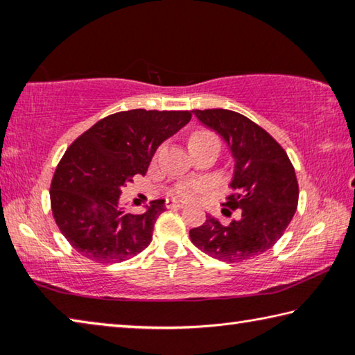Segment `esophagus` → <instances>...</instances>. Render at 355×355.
Here are the masks:
<instances>
[{
    "label": "esophagus",
    "instance_id": "obj_1",
    "mask_svg": "<svg viewBox=\"0 0 355 355\" xmlns=\"http://www.w3.org/2000/svg\"><path fill=\"white\" fill-rule=\"evenodd\" d=\"M184 202L182 200H166V208H182Z\"/></svg>",
    "mask_w": 355,
    "mask_h": 355
}]
</instances>
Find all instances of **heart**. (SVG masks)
Wrapping results in <instances>:
<instances>
[{"label":"heart","instance_id":"heart-1","mask_svg":"<svg viewBox=\"0 0 355 355\" xmlns=\"http://www.w3.org/2000/svg\"><path fill=\"white\" fill-rule=\"evenodd\" d=\"M203 141H218V137H216L214 133L208 130H199L196 131V133H192L189 144H194V142H203ZM202 184L200 183H184V184H180L178 189H177V194L182 196V197H188L192 191L194 189H200Z\"/></svg>","mask_w":355,"mask_h":355}]
</instances>
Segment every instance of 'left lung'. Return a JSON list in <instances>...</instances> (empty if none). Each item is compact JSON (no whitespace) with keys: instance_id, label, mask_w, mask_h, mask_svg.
Masks as SVG:
<instances>
[{"instance_id":"1","label":"left lung","mask_w":355,"mask_h":355,"mask_svg":"<svg viewBox=\"0 0 355 355\" xmlns=\"http://www.w3.org/2000/svg\"><path fill=\"white\" fill-rule=\"evenodd\" d=\"M194 114L224 137L235 158L232 194L222 205L239 209V219L225 225L207 214L200 227L191 228L189 238L216 260H250L279 241L296 213V172L284 147L243 114L228 110H194ZM222 213L232 214L225 208Z\"/></svg>"}]
</instances>
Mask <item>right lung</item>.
Listing matches in <instances>:
<instances>
[{"mask_svg": "<svg viewBox=\"0 0 355 355\" xmlns=\"http://www.w3.org/2000/svg\"><path fill=\"white\" fill-rule=\"evenodd\" d=\"M191 117L192 111H122L71 142L53 175L50 200L59 230L78 254L112 264L147 248L164 200L131 214L119 197L135 175H146L156 148Z\"/></svg>", "mask_w": 355, "mask_h": 355, "instance_id": "add662e5", "label": "right lung"}]
</instances>
